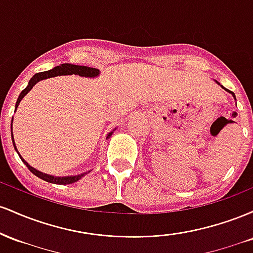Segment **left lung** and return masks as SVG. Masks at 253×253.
I'll return each instance as SVG.
<instances>
[{"mask_svg": "<svg viewBox=\"0 0 253 253\" xmlns=\"http://www.w3.org/2000/svg\"><path fill=\"white\" fill-rule=\"evenodd\" d=\"M215 83H217V84H219V85H220V86H221V88H222V89H225V90H226V91H227V92H229V94H231V95H232V96H233V97H234V100H236V95H234V92H232V91H229V90H228V89H226V88H223V86H222V85H221V84H220V83H219V82H217V81H215Z\"/></svg>", "mask_w": 253, "mask_h": 253, "instance_id": "left-lung-1", "label": "left lung"}]
</instances>
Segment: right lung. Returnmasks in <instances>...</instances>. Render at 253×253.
I'll list each match as a JSON object with an SVG mask.
<instances>
[{
    "instance_id": "obj_1",
    "label": "right lung",
    "mask_w": 253,
    "mask_h": 253,
    "mask_svg": "<svg viewBox=\"0 0 253 253\" xmlns=\"http://www.w3.org/2000/svg\"><path fill=\"white\" fill-rule=\"evenodd\" d=\"M101 71L98 70V69H95V68H89V66H83V65H74V64H60V65L56 66V68H53L52 70H48V71H43V72H39V74H36L33 77L31 78L30 82H28V85L26 86V88L22 90L21 94L19 95V97H17V101H16V104H15V110L17 109V107H19V103L21 102V100L24 98L26 95L28 94V92L31 91V89L33 88L34 85L38 82H40V81L42 80H47V78H51V77H57V76H66V75H77V76H81V77H86V78H95V77H98L100 76ZM10 129H11V140H13V145H14V149L17 152V155H19L20 158H21V161L24 162L26 167L30 169V171L32 173H34L37 177H39V178L43 179V181L48 182V183H54V184H71V183H75L77 181H80L81 178H82L83 176H85L86 173L90 172V171H85V172H82L80 173V175H74V176H52V175H48V173H45V172H42V171L34 169L33 167H31L30 164L27 163V162L25 161L24 158H22L21 155L19 153V151L16 149V145H15V141H14V136H13V119H11V124H10ZM117 128H114L112 130V132H109L108 134H107L106 139H109L110 136H112L113 133H114V130Z\"/></svg>"
}]
</instances>
